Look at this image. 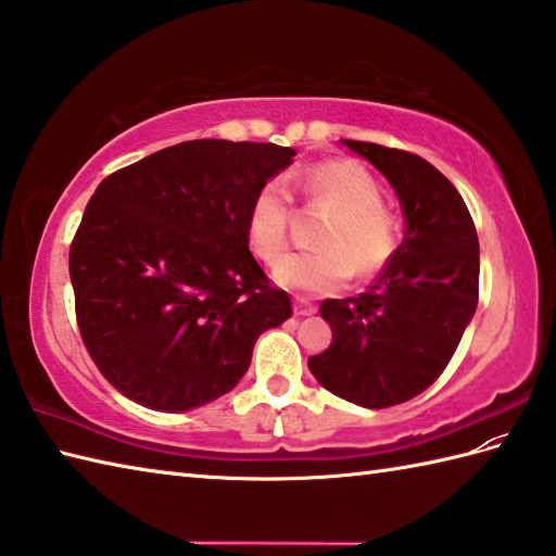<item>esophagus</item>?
I'll return each mask as SVG.
<instances>
[{
	"label": "esophagus",
	"mask_w": 556,
	"mask_h": 556,
	"mask_svg": "<svg viewBox=\"0 0 556 556\" xmlns=\"http://www.w3.org/2000/svg\"><path fill=\"white\" fill-rule=\"evenodd\" d=\"M315 305L311 303V301H305V299H293V315L296 317H305V315H315Z\"/></svg>",
	"instance_id": "34e87169"
}]
</instances>
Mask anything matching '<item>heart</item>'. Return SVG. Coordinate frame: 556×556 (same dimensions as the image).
I'll use <instances>...</instances> for the list:
<instances>
[{"label": "heart", "instance_id": "1", "mask_svg": "<svg viewBox=\"0 0 556 556\" xmlns=\"http://www.w3.org/2000/svg\"><path fill=\"white\" fill-rule=\"evenodd\" d=\"M296 193L308 203L332 207L317 236L320 251L281 257L275 277L285 287L308 293H332L353 277L370 279L392 263L401 245V222L382 203L375 176L353 160H325L303 169ZM291 195L279 181L257 188L245 215V239L257 260L271 265L287 251Z\"/></svg>", "mask_w": 556, "mask_h": 556}]
</instances>
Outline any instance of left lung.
I'll return each instance as SVG.
<instances>
[{
  "label": "left lung",
  "instance_id": "8db88e82",
  "mask_svg": "<svg viewBox=\"0 0 556 556\" xmlns=\"http://www.w3.org/2000/svg\"><path fill=\"white\" fill-rule=\"evenodd\" d=\"M344 143L394 186L406 236L368 291L320 303L334 341L308 358V368L332 394L389 408L425 392L452 361L478 305V233L464 198L428 160L363 140Z\"/></svg>",
  "mask_w": 556,
  "mask_h": 556
}]
</instances>
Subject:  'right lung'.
I'll list each match as a JSON object with an SVG mask.
<instances>
[{
    "label": "right lung",
    "instance_id": "obj_1",
    "mask_svg": "<svg viewBox=\"0 0 556 556\" xmlns=\"http://www.w3.org/2000/svg\"><path fill=\"white\" fill-rule=\"evenodd\" d=\"M291 148L186 140L116 169L68 251L76 323L92 363L140 406L191 410L239 384L257 337L291 317L248 251L255 191Z\"/></svg>",
    "mask_w": 556,
    "mask_h": 556
}]
</instances>
